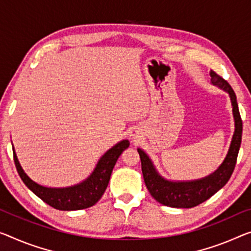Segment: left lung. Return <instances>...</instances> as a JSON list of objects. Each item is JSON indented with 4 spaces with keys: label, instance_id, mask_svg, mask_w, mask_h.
Returning a JSON list of instances; mask_svg holds the SVG:
<instances>
[{
    "label": "left lung",
    "instance_id": "left-lung-1",
    "mask_svg": "<svg viewBox=\"0 0 251 251\" xmlns=\"http://www.w3.org/2000/svg\"><path fill=\"white\" fill-rule=\"evenodd\" d=\"M210 76L211 83L226 91L229 94L231 104H232L234 133L232 140H231L229 151L217 171L209 176L195 180L173 182V180L165 179L163 176H160L147 153L142 149L138 148L146 186H147L152 198L163 205L183 207V209H190V207L199 205V204L206 201L207 199H210L212 195H214L219 190H221L228 183L234 171L242 136V121L240 113H239L237 96L230 84L218 75L217 73L211 71Z\"/></svg>",
    "mask_w": 251,
    "mask_h": 251
}]
</instances>
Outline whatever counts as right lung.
<instances>
[{"label":"right lung","mask_w":251,"mask_h":251,"mask_svg":"<svg viewBox=\"0 0 251 251\" xmlns=\"http://www.w3.org/2000/svg\"><path fill=\"white\" fill-rule=\"evenodd\" d=\"M128 140H122L107 150L100 158L92 174L82 183L68 187H46L37 184L23 171L13 149V159L17 171L25 186L48 205L61 211L83 210L93 206L102 198L109 184L113 167L122 151L129 147Z\"/></svg>","instance_id":"add662e5"}]
</instances>
